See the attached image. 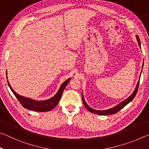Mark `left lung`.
Listing matches in <instances>:
<instances>
[{
    "label": "left lung",
    "mask_w": 149,
    "mask_h": 149,
    "mask_svg": "<svg viewBox=\"0 0 149 149\" xmlns=\"http://www.w3.org/2000/svg\"><path fill=\"white\" fill-rule=\"evenodd\" d=\"M137 39L138 41V44H139V46L141 47V42H140V39L139 38V37L137 35ZM140 77H141V75H140ZM140 77H139V79H140ZM139 81L137 82V86H136L135 91H133V93H132L131 96H130V97H128L127 99H125V100H123V102H120L119 104H118L117 106H116V107H113L112 108H110V109H108V110H95V109H93L91 107H89V106L87 104L86 102H85V100L84 98V96H83V93H82V100H83V102H84V104L85 106V107L87 108V110H89V112H92V113H94V114H99V115H110V114H116V113H117L118 111H120L121 109H122V108L125 107L126 105H127L128 103H130L132 100L134 99V97H135L136 94H137V91H138V88H139Z\"/></svg>",
    "instance_id": "left-lung-1"
}]
</instances>
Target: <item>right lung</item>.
<instances>
[{"instance_id":"obj_1","label":"right lung","mask_w":149,"mask_h":149,"mask_svg":"<svg viewBox=\"0 0 149 149\" xmlns=\"http://www.w3.org/2000/svg\"><path fill=\"white\" fill-rule=\"evenodd\" d=\"M70 80H71V78H69L65 82L63 83L61 86H60V89L58 91V92L56 93V94L53 97H52L50 99L45 100H35L29 99V98H27L23 97V96L19 95L14 91L10 86V85L8 81V84L12 93L15 95V97L19 100L20 104L23 106L24 108H26V109L36 111V112H48V111L53 109L58 104L60 98H61L62 95V93Z\"/></svg>"}]
</instances>
